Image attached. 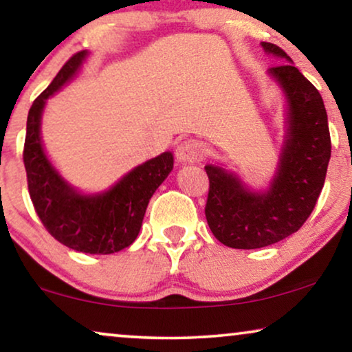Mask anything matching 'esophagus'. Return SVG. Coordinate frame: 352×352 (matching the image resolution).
I'll return each mask as SVG.
<instances>
[{
    "label": "esophagus",
    "instance_id": "obj_1",
    "mask_svg": "<svg viewBox=\"0 0 352 352\" xmlns=\"http://www.w3.org/2000/svg\"><path fill=\"white\" fill-rule=\"evenodd\" d=\"M202 153H204V148H202L199 142L185 140L177 146L175 156L182 164H192V162L201 161Z\"/></svg>",
    "mask_w": 352,
    "mask_h": 352
}]
</instances>
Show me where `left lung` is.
Returning <instances> with one entry per match:
<instances>
[{
    "mask_svg": "<svg viewBox=\"0 0 352 352\" xmlns=\"http://www.w3.org/2000/svg\"><path fill=\"white\" fill-rule=\"evenodd\" d=\"M261 47L284 62L266 72L285 105L284 142L270 185L255 190L221 162L204 167L210 183L207 223L231 249H260L298 231L322 191L330 161L329 120L319 91L280 47L271 43Z\"/></svg>",
    "mask_w": 352,
    "mask_h": 352,
    "instance_id": "left-lung-1",
    "label": "left lung"
}]
</instances>
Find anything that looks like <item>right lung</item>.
Wrapping results in <instances>:
<instances>
[{"label":"right lung","instance_id":"obj_1","mask_svg":"<svg viewBox=\"0 0 352 352\" xmlns=\"http://www.w3.org/2000/svg\"><path fill=\"white\" fill-rule=\"evenodd\" d=\"M87 57V51L75 54L33 102L27 118L23 164L30 197L46 230L73 250L108 255L126 249L137 239L148 202L174 169V155L161 153L97 192L78 190L62 177L44 150L43 113L47 98L78 75Z\"/></svg>","mask_w":352,"mask_h":352}]
</instances>
